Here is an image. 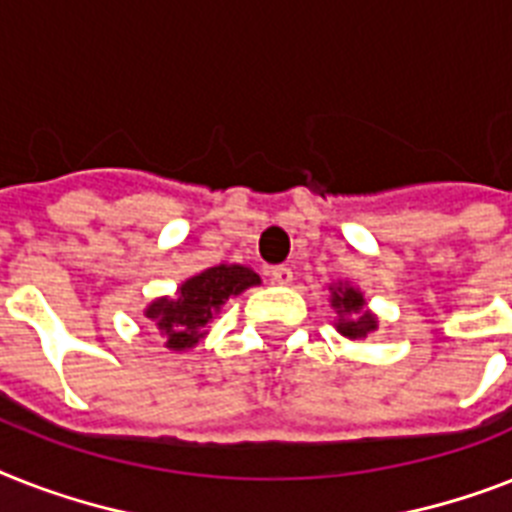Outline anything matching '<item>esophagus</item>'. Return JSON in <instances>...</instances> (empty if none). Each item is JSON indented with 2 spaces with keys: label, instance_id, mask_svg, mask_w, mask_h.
<instances>
[{
  "label": "esophagus",
  "instance_id": "34e87169",
  "mask_svg": "<svg viewBox=\"0 0 512 512\" xmlns=\"http://www.w3.org/2000/svg\"><path fill=\"white\" fill-rule=\"evenodd\" d=\"M268 276H270V281L278 286H289L294 278L292 268H286V265H273V268L268 270Z\"/></svg>",
  "mask_w": 512,
  "mask_h": 512
}]
</instances>
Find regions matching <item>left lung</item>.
<instances>
[{
  "label": "left lung",
  "instance_id": "left-lung-1",
  "mask_svg": "<svg viewBox=\"0 0 512 512\" xmlns=\"http://www.w3.org/2000/svg\"><path fill=\"white\" fill-rule=\"evenodd\" d=\"M328 292H331V310L336 313V331L352 342L357 339H365L368 334H373L378 328L376 313L368 310V302H365L360 286L350 284V281H334L328 284Z\"/></svg>",
  "mask_w": 512,
  "mask_h": 512
}]
</instances>
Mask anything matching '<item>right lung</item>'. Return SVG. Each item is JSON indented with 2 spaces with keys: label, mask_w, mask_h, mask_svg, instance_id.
I'll return each mask as SVG.
<instances>
[{
  "label": "right lung",
  "mask_w": 512,
  "mask_h": 512,
  "mask_svg": "<svg viewBox=\"0 0 512 512\" xmlns=\"http://www.w3.org/2000/svg\"><path fill=\"white\" fill-rule=\"evenodd\" d=\"M260 284L249 265L220 263L181 281L176 294L155 297L144 307V318L160 331L165 347L173 352L194 350L207 334L210 321L231 297Z\"/></svg>",
  "instance_id": "1"
}]
</instances>
